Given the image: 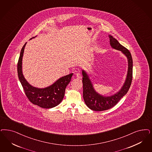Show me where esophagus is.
<instances>
[{
    "mask_svg": "<svg viewBox=\"0 0 152 152\" xmlns=\"http://www.w3.org/2000/svg\"><path fill=\"white\" fill-rule=\"evenodd\" d=\"M75 75H76V77H77V78H78V79H81V78L82 77L81 73H76Z\"/></svg>",
    "mask_w": 152,
    "mask_h": 152,
    "instance_id": "obj_1",
    "label": "esophagus"
}]
</instances>
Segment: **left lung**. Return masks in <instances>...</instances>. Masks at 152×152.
<instances>
[{"instance_id":"obj_1","label":"left lung","mask_w":152,"mask_h":152,"mask_svg":"<svg viewBox=\"0 0 152 152\" xmlns=\"http://www.w3.org/2000/svg\"><path fill=\"white\" fill-rule=\"evenodd\" d=\"M110 46L114 49L120 50L127 59L128 69L125 81L122 86L115 94L110 96L100 94L95 90L93 84L89 77V75L82 69L83 83V98L86 105L91 110L95 111L109 110L114 107L120 100L125 95L130 87L132 79V58L129 50L122 46L117 39L109 35Z\"/></svg>"}]
</instances>
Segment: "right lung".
I'll return each mask as SVG.
<instances>
[{
	"instance_id": "obj_1",
	"label": "right lung",
	"mask_w": 152,
	"mask_h": 152,
	"mask_svg": "<svg viewBox=\"0 0 152 152\" xmlns=\"http://www.w3.org/2000/svg\"><path fill=\"white\" fill-rule=\"evenodd\" d=\"M35 37H32V39ZM27 42L21 49L17 64L18 79L29 100L34 104L43 108H51L59 104L63 100L65 90L69 83L73 73L60 77L51 85L44 88L32 86L25 78L22 72V57Z\"/></svg>"
}]
</instances>
